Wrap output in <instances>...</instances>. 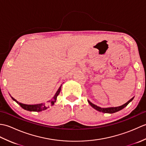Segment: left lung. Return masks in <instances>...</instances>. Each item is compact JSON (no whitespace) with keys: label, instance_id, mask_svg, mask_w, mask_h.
Listing matches in <instances>:
<instances>
[{"label":"left lung","instance_id":"obj_1","mask_svg":"<svg viewBox=\"0 0 146 146\" xmlns=\"http://www.w3.org/2000/svg\"><path fill=\"white\" fill-rule=\"evenodd\" d=\"M133 98H134V97L132 98L131 100H129L127 103H125V104H123V105H122V106H120V107H109V108H101L100 107H98L97 106V105H94V104L91 103L90 102L89 100L88 101L89 104L91 105V106L95 108V110H97L99 111H102V112H104V113H115V112H117V111H119L120 110L123 109V108H125L127 105L130 102H131Z\"/></svg>","mask_w":146,"mask_h":146}]
</instances>
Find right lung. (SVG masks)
I'll list each match as a JSON object with an SVG mask.
<instances>
[{"label": "right lung", "instance_id": "1", "mask_svg": "<svg viewBox=\"0 0 146 146\" xmlns=\"http://www.w3.org/2000/svg\"><path fill=\"white\" fill-rule=\"evenodd\" d=\"M61 85L60 86V87L59 88L57 92L56 93V94L54 95V97H52L51 100H49L48 103L46 104L42 103V104H36V105H26V104L19 103V102H17L13 97H12V98L13 99L14 101L16 102L18 104H19L20 106L23 108H24V110H26L28 111H41L47 109V108L49 107V105H53L54 104L56 100L58 95H59V94H60V92L61 91Z\"/></svg>", "mask_w": 146, "mask_h": 146}]
</instances>
